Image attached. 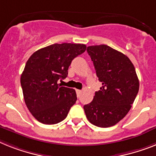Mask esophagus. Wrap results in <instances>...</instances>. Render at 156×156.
I'll return each instance as SVG.
<instances>
[{
  "label": "esophagus",
  "mask_w": 156,
  "mask_h": 156,
  "mask_svg": "<svg viewBox=\"0 0 156 156\" xmlns=\"http://www.w3.org/2000/svg\"><path fill=\"white\" fill-rule=\"evenodd\" d=\"M76 93H77V96L79 97V96H80V94H82V90H76Z\"/></svg>",
  "instance_id": "1"
}]
</instances>
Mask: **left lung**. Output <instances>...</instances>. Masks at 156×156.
I'll return each mask as SVG.
<instances>
[{
    "instance_id": "obj_1",
    "label": "left lung",
    "mask_w": 156,
    "mask_h": 156,
    "mask_svg": "<svg viewBox=\"0 0 156 156\" xmlns=\"http://www.w3.org/2000/svg\"><path fill=\"white\" fill-rule=\"evenodd\" d=\"M87 52L102 86L92 101L84 105L85 113L94 125L113 126L129 112L138 94L136 72L125 55L108 46H90Z\"/></svg>"
}]
</instances>
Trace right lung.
I'll return each instance as SVG.
<instances>
[{
    "instance_id": "add662e5",
    "label": "right lung",
    "mask_w": 156,
    "mask_h": 156,
    "mask_svg": "<svg viewBox=\"0 0 156 156\" xmlns=\"http://www.w3.org/2000/svg\"><path fill=\"white\" fill-rule=\"evenodd\" d=\"M86 46L55 44L34 52L20 77L28 110L40 122L55 125L66 118L77 101L74 89L58 84L66 78L72 60L85 52Z\"/></svg>"
}]
</instances>
